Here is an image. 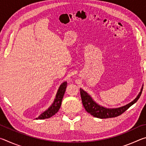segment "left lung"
<instances>
[{
  "mask_svg": "<svg viewBox=\"0 0 146 146\" xmlns=\"http://www.w3.org/2000/svg\"><path fill=\"white\" fill-rule=\"evenodd\" d=\"M142 89L143 88H142L140 93L138 94L137 97L134 100L132 101L131 102H130L129 104L124 106H122V107L113 109L106 108L102 107V106H99L95 101H93L92 98L86 91L82 90V89H80V91L83 106L86 111L95 117L99 118H108L116 117L122 115L128 108H129L133 104H134L138 100V98H140V95H141Z\"/></svg>",
  "mask_w": 146,
  "mask_h": 146,
  "instance_id": "8db88e82",
  "label": "left lung"
}]
</instances>
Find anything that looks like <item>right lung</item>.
I'll return each instance as SVG.
<instances>
[{"label":"right lung","instance_id":"right-lung-1","mask_svg":"<svg viewBox=\"0 0 146 146\" xmlns=\"http://www.w3.org/2000/svg\"><path fill=\"white\" fill-rule=\"evenodd\" d=\"M67 87V82H64L60 85L58 88V90L56 93V97L55 98L53 103L48 110L44 111L38 117L36 118V119H46V118H50L58 111L59 109L60 108L62 100L64 97V93L66 91V89Z\"/></svg>","mask_w":146,"mask_h":146}]
</instances>
